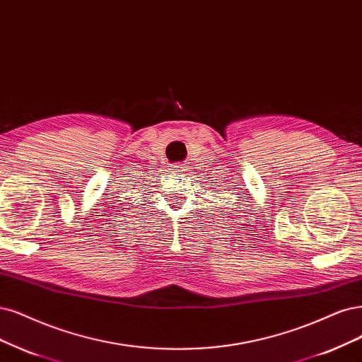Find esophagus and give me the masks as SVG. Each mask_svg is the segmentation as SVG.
<instances>
[{
    "label": "esophagus",
    "instance_id": "34e87169",
    "mask_svg": "<svg viewBox=\"0 0 362 362\" xmlns=\"http://www.w3.org/2000/svg\"><path fill=\"white\" fill-rule=\"evenodd\" d=\"M169 170L173 172V173H177V175H182V173L187 172V168L184 165H170Z\"/></svg>",
    "mask_w": 362,
    "mask_h": 362
}]
</instances>
